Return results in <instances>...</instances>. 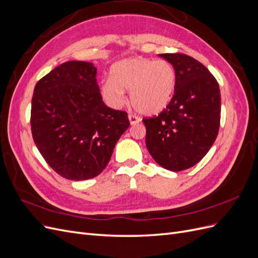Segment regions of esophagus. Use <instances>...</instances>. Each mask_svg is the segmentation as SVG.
Here are the masks:
<instances>
[{
    "label": "esophagus",
    "instance_id": "34e87169",
    "mask_svg": "<svg viewBox=\"0 0 258 258\" xmlns=\"http://www.w3.org/2000/svg\"><path fill=\"white\" fill-rule=\"evenodd\" d=\"M129 121H130V123L131 124H136V123H138V122H140L141 121V118H140V117H138V116H136V115H132V114H129Z\"/></svg>",
    "mask_w": 258,
    "mask_h": 258
}]
</instances>
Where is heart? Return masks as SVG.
I'll use <instances>...</instances> for the list:
<instances>
[{
    "label": "heart",
    "instance_id": "heart-1",
    "mask_svg": "<svg viewBox=\"0 0 258 258\" xmlns=\"http://www.w3.org/2000/svg\"><path fill=\"white\" fill-rule=\"evenodd\" d=\"M176 87V73L165 60L129 58L117 62L111 70V80L101 84L106 102L119 107L129 90L131 104L142 114L153 115L165 110Z\"/></svg>",
    "mask_w": 258,
    "mask_h": 258
}]
</instances>
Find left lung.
Wrapping results in <instances>:
<instances>
[{"label":"left lung","mask_w":258,"mask_h":258,"mask_svg":"<svg viewBox=\"0 0 258 258\" xmlns=\"http://www.w3.org/2000/svg\"><path fill=\"white\" fill-rule=\"evenodd\" d=\"M176 73L172 100L158 116L144 118L145 143L159 166L177 172L198 163L220 129L221 91L199 61L183 53H162Z\"/></svg>","instance_id":"8db88e82"}]
</instances>
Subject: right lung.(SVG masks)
Returning <instances> with one entry per match:
<instances>
[{
  "label": "right lung",
  "instance_id": "right-lung-1",
  "mask_svg": "<svg viewBox=\"0 0 258 258\" xmlns=\"http://www.w3.org/2000/svg\"><path fill=\"white\" fill-rule=\"evenodd\" d=\"M91 62L68 61L37 82L31 105L34 143L51 169L72 181L99 175L130 122L108 107Z\"/></svg>",
  "mask_w": 258,
  "mask_h": 258
}]
</instances>
